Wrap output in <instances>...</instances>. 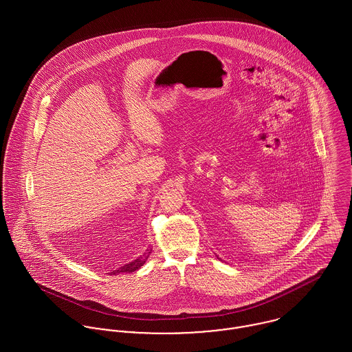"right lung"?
<instances>
[{
	"instance_id": "add662e5",
	"label": "right lung",
	"mask_w": 352,
	"mask_h": 352,
	"mask_svg": "<svg viewBox=\"0 0 352 352\" xmlns=\"http://www.w3.org/2000/svg\"><path fill=\"white\" fill-rule=\"evenodd\" d=\"M149 254H151V252H146V253H144L141 257L135 258V260H134V261H131L130 264H126V265L120 267L119 270H115V271H112V272H111V275H112V274H113V275H116V274H119V272H134V271H137L138 268H141V267H142V265L146 263V260H148Z\"/></svg>"
}]
</instances>
